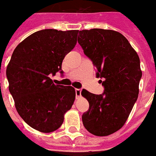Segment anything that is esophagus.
Instances as JSON below:
<instances>
[{"label": "esophagus", "instance_id": "esophagus-1", "mask_svg": "<svg viewBox=\"0 0 156 156\" xmlns=\"http://www.w3.org/2000/svg\"><path fill=\"white\" fill-rule=\"evenodd\" d=\"M75 93H76V98L79 99L81 98L82 89H80V88H76V89H75Z\"/></svg>", "mask_w": 156, "mask_h": 156}]
</instances>
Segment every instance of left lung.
<instances>
[{
	"label": "left lung",
	"mask_w": 156,
	"mask_h": 156,
	"mask_svg": "<svg viewBox=\"0 0 156 156\" xmlns=\"http://www.w3.org/2000/svg\"><path fill=\"white\" fill-rule=\"evenodd\" d=\"M78 34V44L104 87L99 95L83 89L82 96L89 103L82 116L83 123L93 135L109 136L123 126L137 100L142 76L139 56L119 32L92 29Z\"/></svg>",
	"instance_id": "left-lung-1"
}]
</instances>
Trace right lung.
<instances>
[{
    "label": "right lung",
    "mask_w": 156,
    "mask_h": 156,
    "mask_svg": "<svg viewBox=\"0 0 156 156\" xmlns=\"http://www.w3.org/2000/svg\"><path fill=\"white\" fill-rule=\"evenodd\" d=\"M78 33L39 30L20 43L12 54L6 69L9 91L20 116L37 131H56L73 104L74 88L55 85L50 76L63 73L62 62L76 45Z\"/></svg>",
    "instance_id": "add662e5"
}]
</instances>
